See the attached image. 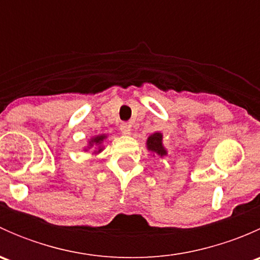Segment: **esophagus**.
Returning a JSON list of instances; mask_svg holds the SVG:
<instances>
[{
	"label": "esophagus",
	"mask_w": 260,
	"mask_h": 260,
	"mask_svg": "<svg viewBox=\"0 0 260 260\" xmlns=\"http://www.w3.org/2000/svg\"><path fill=\"white\" fill-rule=\"evenodd\" d=\"M119 129L124 136L131 135V124H128V123H123V124H120Z\"/></svg>",
	"instance_id": "34e87169"
}]
</instances>
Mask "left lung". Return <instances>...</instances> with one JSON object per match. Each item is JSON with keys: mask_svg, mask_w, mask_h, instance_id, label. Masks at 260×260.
I'll return each instance as SVG.
<instances>
[{"mask_svg": "<svg viewBox=\"0 0 260 260\" xmlns=\"http://www.w3.org/2000/svg\"><path fill=\"white\" fill-rule=\"evenodd\" d=\"M147 148L148 151L154 152V153L159 154V156H164L166 154V149L162 146V135L161 133H153L152 136H149L148 140H147Z\"/></svg>", "mask_w": 260, "mask_h": 260, "instance_id": "1", "label": "left lung"}]
</instances>
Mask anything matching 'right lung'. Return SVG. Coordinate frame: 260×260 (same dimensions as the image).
<instances>
[{
  "label": "right lung",
  "instance_id": "obj_1",
  "mask_svg": "<svg viewBox=\"0 0 260 260\" xmlns=\"http://www.w3.org/2000/svg\"><path fill=\"white\" fill-rule=\"evenodd\" d=\"M107 136L106 135H102V136H96V137H94L93 140L90 141V142H89V146H93L94 143H95V145H101L102 143V141L104 140V138H106ZM102 151V148H99V151L98 152H101Z\"/></svg>",
  "mask_w": 260,
  "mask_h": 260
}]
</instances>
